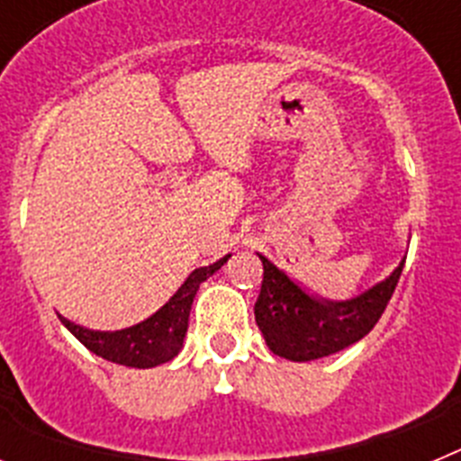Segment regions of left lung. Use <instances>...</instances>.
Here are the masks:
<instances>
[{"instance_id":"obj_1","label":"left lung","mask_w":461,"mask_h":461,"mask_svg":"<svg viewBox=\"0 0 461 461\" xmlns=\"http://www.w3.org/2000/svg\"><path fill=\"white\" fill-rule=\"evenodd\" d=\"M263 284L254 304L256 323L275 356L309 362L356 344L378 323L397 286L404 260L385 281L348 303H325L293 284L266 256Z\"/></svg>"}]
</instances>
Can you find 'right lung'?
<instances>
[{
	"instance_id": "add662e5",
	"label": "right lung",
	"mask_w": 461,
	"mask_h": 461,
	"mask_svg": "<svg viewBox=\"0 0 461 461\" xmlns=\"http://www.w3.org/2000/svg\"><path fill=\"white\" fill-rule=\"evenodd\" d=\"M230 256L212 263L207 267H198L189 275V279L177 288L173 297L164 307L158 309L148 321L133 325V328L117 330V332H94V330L80 328L64 316H59L67 330L71 332L85 348L101 356L104 360L117 362L124 367L148 369L173 360L182 348L186 328H189V312L198 286L207 276H212Z\"/></svg>"
}]
</instances>
